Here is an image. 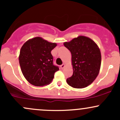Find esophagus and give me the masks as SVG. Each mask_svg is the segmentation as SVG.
<instances>
[{
	"instance_id": "34e87169",
	"label": "esophagus",
	"mask_w": 120,
	"mask_h": 120,
	"mask_svg": "<svg viewBox=\"0 0 120 120\" xmlns=\"http://www.w3.org/2000/svg\"><path fill=\"white\" fill-rule=\"evenodd\" d=\"M64 67H65V64H63L62 65H60V67H61V69H63V68H64Z\"/></svg>"
}]
</instances>
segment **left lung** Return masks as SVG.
<instances>
[{
	"label": "left lung",
	"instance_id": "obj_1",
	"mask_svg": "<svg viewBox=\"0 0 120 120\" xmlns=\"http://www.w3.org/2000/svg\"><path fill=\"white\" fill-rule=\"evenodd\" d=\"M64 45L72 55L73 75L67 79L69 85L75 88H84L91 84L99 73L101 63V52L91 39L79 36Z\"/></svg>",
	"mask_w": 120,
	"mask_h": 120
}]
</instances>
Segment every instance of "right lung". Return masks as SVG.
Segmentation results:
<instances>
[{
    "mask_svg": "<svg viewBox=\"0 0 120 120\" xmlns=\"http://www.w3.org/2000/svg\"><path fill=\"white\" fill-rule=\"evenodd\" d=\"M57 44L50 43L40 37L27 40L22 47L19 60L26 79L33 85L43 86L52 82L54 74L59 70L53 64L51 52Z\"/></svg>",
    "mask_w": 120,
    "mask_h": 120,
    "instance_id": "1",
    "label": "right lung"
}]
</instances>
